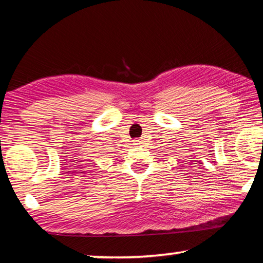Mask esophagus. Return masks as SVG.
<instances>
[{
    "label": "esophagus",
    "instance_id": "34e87169",
    "mask_svg": "<svg viewBox=\"0 0 263 263\" xmlns=\"http://www.w3.org/2000/svg\"><path fill=\"white\" fill-rule=\"evenodd\" d=\"M133 142H135V145H140V144H142V141H141L140 139H137V140H135Z\"/></svg>",
    "mask_w": 263,
    "mask_h": 263
}]
</instances>
